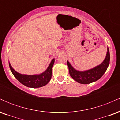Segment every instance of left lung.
I'll return each instance as SVG.
<instances>
[{
	"label": "left lung",
	"mask_w": 120,
	"mask_h": 120,
	"mask_svg": "<svg viewBox=\"0 0 120 120\" xmlns=\"http://www.w3.org/2000/svg\"><path fill=\"white\" fill-rule=\"evenodd\" d=\"M110 61L109 51L107 48L106 57L103 62L99 65L88 71H81L75 70L67 61V65L71 76L75 81L81 84H89L100 79L108 68Z\"/></svg>",
	"instance_id": "obj_1"
}]
</instances>
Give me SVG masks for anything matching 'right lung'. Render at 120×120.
<instances>
[{
	"label": "right lung",
	"mask_w": 120,
	"mask_h": 120,
	"mask_svg": "<svg viewBox=\"0 0 120 120\" xmlns=\"http://www.w3.org/2000/svg\"><path fill=\"white\" fill-rule=\"evenodd\" d=\"M55 59H53L49 65L46 71L38 75H26L21 74L13 69L9 62V68L12 74L20 83L25 86L31 88H38L47 85L50 81L52 76V70L54 64Z\"/></svg>",
	"instance_id": "right-lung-1"
}]
</instances>
